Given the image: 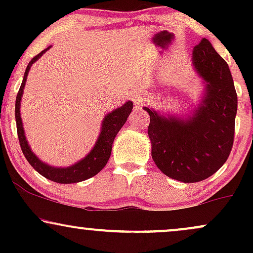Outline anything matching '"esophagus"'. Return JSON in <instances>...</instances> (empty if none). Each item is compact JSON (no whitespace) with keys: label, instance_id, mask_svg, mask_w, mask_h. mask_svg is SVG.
I'll return each instance as SVG.
<instances>
[{"label":"esophagus","instance_id":"obj_1","mask_svg":"<svg viewBox=\"0 0 253 253\" xmlns=\"http://www.w3.org/2000/svg\"><path fill=\"white\" fill-rule=\"evenodd\" d=\"M132 98H133V102H134V106L138 107V108H140V107L143 106V103L146 101V94H145L144 91H138L133 95Z\"/></svg>","mask_w":253,"mask_h":253}]
</instances>
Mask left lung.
<instances>
[{"mask_svg": "<svg viewBox=\"0 0 253 253\" xmlns=\"http://www.w3.org/2000/svg\"><path fill=\"white\" fill-rule=\"evenodd\" d=\"M193 65L205 80L206 92L190 118H164L144 107L153 161L164 175L184 183L208 178L227 161L238 107L227 63L207 39L194 47Z\"/></svg>", "mask_w": 253, "mask_h": 253, "instance_id": "8db88e82", "label": "left lung"}]
</instances>
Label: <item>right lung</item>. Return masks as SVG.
Masks as SVG:
<instances>
[{"instance_id":"right-lung-1","label":"right lung","mask_w":253,"mask_h":253,"mask_svg":"<svg viewBox=\"0 0 253 253\" xmlns=\"http://www.w3.org/2000/svg\"><path fill=\"white\" fill-rule=\"evenodd\" d=\"M50 47L51 46H48L47 48H45V50L40 52L39 54H37V56L28 63L27 69H26L25 71L24 80H22L21 86H20L19 92H17L16 95L15 120L19 143L20 146H21L22 153H24V156L28 161V163H30L40 175L45 177V178L57 183H63V184L82 182L84 179H88L90 177L97 175V173L106 167L107 162H108L110 157V153H112V145L115 139V135L118 134L119 130L121 129V127L124 126L125 123H126L127 118H128L130 112H132L133 103L128 101V102L125 103L123 107L113 110L112 113H109L108 115L104 117L102 123V129H101L100 135H98L96 144L92 147V150L90 151L89 155L85 156V158H83L82 161H80L78 163L71 165V167L69 168H54L42 163V162L32 152L30 145H28L27 140H26L25 130L24 127H22L21 115H20V104H21V97L22 94H24L26 80H27L28 72H30L32 64L37 62V60L39 59V58L42 57Z\"/></svg>"}]
</instances>
